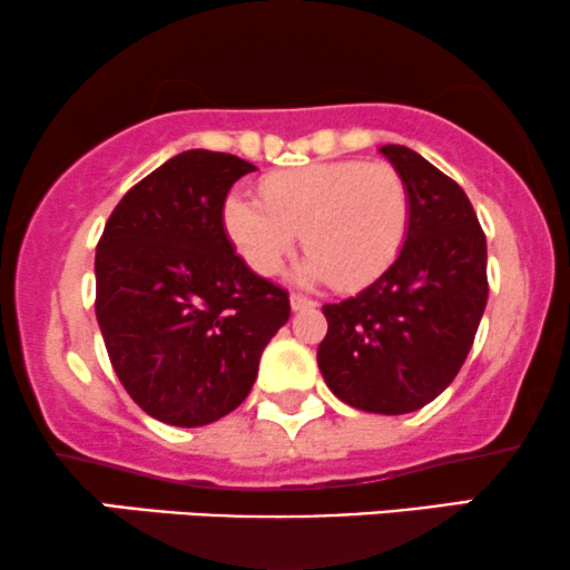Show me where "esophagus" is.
<instances>
[{"mask_svg": "<svg viewBox=\"0 0 570 570\" xmlns=\"http://www.w3.org/2000/svg\"><path fill=\"white\" fill-rule=\"evenodd\" d=\"M317 306V301L306 298V296H298V293H293L291 296V308L293 312H306V308H314Z\"/></svg>", "mask_w": 570, "mask_h": 570, "instance_id": "esophagus-1", "label": "esophagus"}]
</instances>
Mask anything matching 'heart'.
<instances>
[{
	"label": "heart",
	"instance_id": "1",
	"mask_svg": "<svg viewBox=\"0 0 570 570\" xmlns=\"http://www.w3.org/2000/svg\"><path fill=\"white\" fill-rule=\"evenodd\" d=\"M410 216V187L383 160L287 168L262 181V198L224 203V229L253 272L277 274L304 232L308 256L298 277L333 279L341 291L370 285L396 262Z\"/></svg>",
	"mask_w": 570,
	"mask_h": 570
}]
</instances>
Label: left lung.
<instances>
[{
	"label": "left lung",
	"instance_id": "left-lung-1",
	"mask_svg": "<svg viewBox=\"0 0 570 570\" xmlns=\"http://www.w3.org/2000/svg\"><path fill=\"white\" fill-rule=\"evenodd\" d=\"M381 153L410 187V232L375 283L322 306L317 364L341 402L406 414L433 402L468 360L489 298L487 235L454 179L404 145Z\"/></svg>",
	"mask_w": 570,
	"mask_h": 570
}]
</instances>
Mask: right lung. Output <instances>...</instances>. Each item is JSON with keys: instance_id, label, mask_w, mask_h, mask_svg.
<instances>
[{"instance_id": "obj_1", "label": "right lung", "mask_w": 570, "mask_h": 570, "mask_svg": "<svg viewBox=\"0 0 570 570\" xmlns=\"http://www.w3.org/2000/svg\"><path fill=\"white\" fill-rule=\"evenodd\" d=\"M256 171L187 150L137 181L97 243L95 312L118 381L160 423L208 425L253 389L287 291L253 274L224 232V200Z\"/></svg>"}]
</instances>
